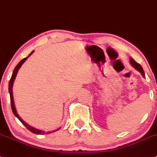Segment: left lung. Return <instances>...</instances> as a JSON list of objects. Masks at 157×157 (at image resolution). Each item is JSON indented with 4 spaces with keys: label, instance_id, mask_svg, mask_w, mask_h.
<instances>
[{
    "label": "left lung",
    "instance_id": "left-lung-1",
    "mask_svg": "<svg viewBox=\"0 0 157 157\" xmlns=\"http://www.w3.org/2000/svg\"><path fill=\"white\" fill-rule=\"evenodd\" d=\"M129 63H130V65H131L132 66H133V67L134 68V69H137V70L138 71V72H140V73H141V74L142 75L143 77H145V76H144V70H143L142 67H141L140 64H138V63H137V62H136L135 61H134V60H133L132 58H129Z\"/></svg>",
    "mask_w": 157,
    "mask_h": 157
}]
</instances>
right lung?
<instances>
[{
    "instance_id": "add662e5",
    "label": "right lung",
    "mask_w": 157,
    "mask_h": 157,
    "mask_svg": "<svg viewBox=\"0 0 157 157\" xmlns=\"http://www.w3.org/2000/svg\"><path fill=\"white\" fill-rule=\"evenodd\" d=\"M33 53H34V50L31 53V54H29V55H28V57H29V56H31V54H33ZM28 58H24V59H22L21 61H20V62H19L18 64H17V65H16V68H15L14 70H13V75H12V77H11L10 80H9V94H10V100H11V107H12V111H13V114H14L15 116H16V118L20 120V122L23 123V125H24V126H25V127L27 128L28 129H29L30 131L32 132V133H36V134H45V133H52V132H55V131H57V130H58V129H59V128H58V129H55V130H53V131L45 132V131H43V130H41V129H36V128H35V127H32L31 126L28 125L27 122H24V120L20 118V115L17 114V111H16V107H15V103H14V99H13V83H14V80H15V79H16V74H17V73H18V70L20 69V68L21 67L22 65H23V64L25 62L26 60L28 59Z\"/></svg>"
}]
</instances>
